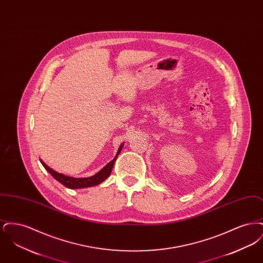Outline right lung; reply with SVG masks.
<instances>
[{"instance_id": "right-lung-1", "label": "right lung", "mask_w": 263, "mask_h": 263, "mask_svg": "<svg viewBox=\"0 0 263 263\" xmlns=\"http://www.w3.org/2000/svg\"><path fill=\"white\" fill-rule=\"evenodd\" d=\"M124 144H121L119 149L117 151L116 156L114 157L112 161H110L109 163H107L105 166H103L98 174H96L92 176L89 177H82V178H77V177H73V176H68V175H63V174H59L56 171L52 170L49 167L46 163H44L42 160H40V163H42V165L45 167V170L50 174L56 180H58L60 183H62L64 186L66 187L71 188V189H79V188H86L90 187V186H96L98 184L101 183L102 181H104L109 175L112 172L113 165L114 163L118 157V155L120 154V152L123 148Z\"/></svg>"}]
</instances>
